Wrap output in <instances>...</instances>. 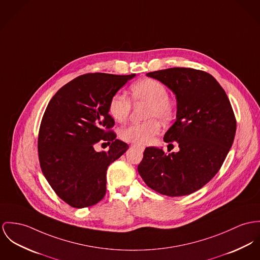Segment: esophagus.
<instances>
[{
	"label": "esophagus",
	"instance_id": "34e87169",
	"mask_svg": "<svg viewBox=\"0 0 260 260\" xmlns=\"http://www.w3.org/2000/svg\"><path fill=\"white\" fill-rule=\"evenodd\" d=\"M135 146H136V147H138V148L140 149L141 151H143V150H144V148H145V147H144V146H142V145H135Z\"/></svg>",
	"mask_w": 260,
	"mask_h": 260
}]
</instances>
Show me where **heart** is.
I'll return each instance as SVG.
<instances>
[{
	"label": "heart",
	"instance_id": "b5f03b06",
	"mask_svg": "<svg viewBox=\"0 0 260 260\" xmlns=\"http://www.w3.org/2000/svg\"><path fill=\"white\" fill-rule=\"evenodd\" d=\"M129 91L134 102L148 103L145 118L149 120L141 123H133L122 128L120 138L137 144L150 143L161 132L158 119L169 121L173 118L174 108L168 99V91L164 84L152 78H144L134 83ZM108 110L114 120L123 122L131 114L132 101L126 95L118 92L111 97Z\"/></svg>",
	"mask_w": 260,
	"mask_h": 260
}]
</instances>
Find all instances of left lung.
Listing matches in <instances>:
<instances>
[{"instance_id":"left-lung-1","label":"left lung","mask_w":260,"mask_h":260,"mask_svg":"<svg viewBox=\"0 0 260 260\" xmlns=\"http://www.w3.org/2000/svg\"><path fill=\"white\" fill-rule=\"evenodd\" d=\"M176 95L177 116L166 132L165 142L177 141L178 152L146 147L138 170L157 193L180 197L198 191L220 170L237 129L230 100L211 74L174 67L149 72Z\"/></svg>"}]
</instances>
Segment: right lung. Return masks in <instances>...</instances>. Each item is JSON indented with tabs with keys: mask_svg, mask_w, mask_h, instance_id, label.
I'll return each mask as SVG.
<instances>
[{
	"mask_svg": "<svg viewBox=\"0 0 260 260\" xmlns=\"http://www.w3.org/2000/svg\"><path fill=\"white\" fill-rule=\"evenodd\" d=\"M135 76L81 75L60 88L45 109L38 140L40 168L56 195L73 208L91 207L104 198L107 169L128 148L116 140L108 106ZM99 141L110 149L95 152Z\"/></svg>",
	"mask_w": 260,
	"mask_h": 260,
	"instance_id": "add662e5",
	"label": "right lung"
}]
</instances>
